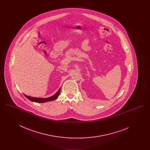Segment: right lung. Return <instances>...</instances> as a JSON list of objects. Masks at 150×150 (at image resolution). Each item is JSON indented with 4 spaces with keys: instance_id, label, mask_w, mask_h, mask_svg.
<instances>
[{
    "instance_id": "1",
    "label": "right lung",
    "mask_w": 150,
    "mask_h": 150,
    "mask_svg": "<svg viewBox=\"0 0 150 150\" xmlns=\"http://www.w3.org/2000/svg\"><path fill=\"white\" fill-rule=\"evenodd\" d=\"M60 91H61V88L59 89V90L57 91L56 93H55L53 96H51L50 97L48 98H36V97H32L30 96H28L26 94H24L25 96V97L28 98L29 100H30L32 102H38V103H44V102H49V101H52V100H56L58 97V95L60 93Z\"/></svg>"
}]
</instances>
